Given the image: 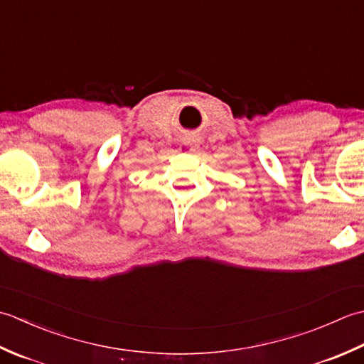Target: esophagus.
<instances>
[{"label":"esophagus","instance_id":"1","mask_svg":"<svg viewBox=\"0 0 364 364\" xmlns=\"http://www.w3.org/2000/svg\"><path fill=\"white\" fill-rule=\"evenodd\" d=\"M181 151H182V152H187V154H195V152L201 151V146L195 144V143H183V144L181 146Z\"/></svg>","mask_w":364,"mask_h":364}]
</instances>
